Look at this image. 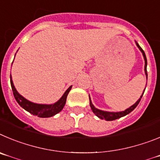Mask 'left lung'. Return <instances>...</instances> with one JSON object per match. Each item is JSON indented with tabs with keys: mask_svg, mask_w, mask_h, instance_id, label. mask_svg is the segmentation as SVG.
<instances>
[{
	"mask_svg": "<svg viewBox=\"0 0 160 160\" xmlns=\"http://www.w3.org/2000/svg\"><path fill=\"white\" fill-rule=\"evenodd\" d=\"M136 45L138 46V48H139V50H140L141 52H142V53H143V58H144V60H145V66H144V70H145V73H146V76L148 77V73H147V64H148V63H147V58H146V55H145L144 52H143V50L142 49V48H141L140 46L139 45V44L138 43H136ZM145 91V89H144ZM143 93H144V92H143ZM143 95L140 96V98H139V100L136 101V103H135V104H133L132 106V107H130L129 108L126 109L125 111H123V112H104V111H101V110H99V109L96 108L93 106L92 103V101H91V99L90 97H89V100H90V107L91 108H92V110L93 113H94L95 115H96V116H98L99 118H100V119H106V120H108V121H112V120H115V119H119V118H121L123 117V116H126V115L129 114L131 112H132V111L134 110V109L136 108V107H137V105L139 104V101H140L141 98H142V96H143Z\"/></svg>",
	"mask_w": 160,
	"mask_h": 160,
	"instance_id": "obj_1",
	"label": "left lung"
}]
</instances>
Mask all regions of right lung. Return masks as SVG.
<instances>
[{
    "mask_svg": "<svg viewBox=\"0 0 160 160\" xmlns=\"http://www.w3.org/2000/svg\"><path fill=\"white\" fill-rule=\"evenodd\" d=\"M10 83H11V87H12L14 97L17 103L20 104V106L31 114L41 118L51 117V116H55L56 114L59 113L62 110L65 105L68 94L72 88V86H70L63 95L62 97L60 98L57 103H53V104H38V103H34L32 102L28 101L17 92V91L16 90L13 85V83H12L11 75H10Z\"/></svg>",
    "mask_w": 160,
    "mask_h": 160,
    "instance_id": "1",
    "label": "right lung"
}]
</instances>
